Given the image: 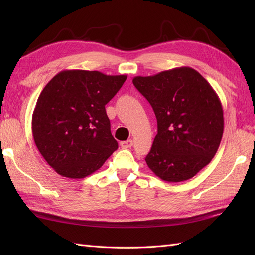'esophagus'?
Listing matches in <instances>:
<instances>
[{
  "label": "esophagus",
  "instance_id": "obj_1",
  "mask_svg": "<svg viewBox=\"0 0 255 255\" xmlns=\"http://www.w3.org/2000/svg\"><path fill=\"white\" fill-rule=\"evenodd\" d=\"M120 145L122 146L123 149H128V148H130V146L133 145V140L132 139H128L127 141H121Z\"/></svg>",
  "mask_w": 255,
  "mask_h": 255
}]
</instances>
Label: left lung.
Segmentation results:
<instances>
[{
    "label": "left lung",
    "instance_id": "8db88e82",
    "mask_svg": "<svg viewBox=\"0 0 255 255\" xmlns=\"http://www.w3.org/2000/svg\"><path fill=\"white\" fill-rule=\"evenodd\" d=\"M133 84L157 119L146 165L166 182L191 179L210 164L221 141L223 110L217 94L189 67L135 76Z\"/></svg>",
    "mask_w": 255,
    "mask_h": 255
}]
</instances>
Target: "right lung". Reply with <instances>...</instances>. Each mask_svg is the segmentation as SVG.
I'll use <instances>...</instances> for the list:
<instances>
[{
    "instance_id": "add662e5",
    "label": "right lung",
    "mask_w": 255,
    "mask_h": 255,
    "mask_svg": "<svg viewBox=\"0 0 255 255\" xmlns=\"http://www.w3.org/2000/svg\"><path fill=\"white\" fill-rule=\"evenodd\" d=\"M127 75L64 70L37 100L32 132L37 149L58 174L83 179L101 168L118 149L105 105Z\"/></svg>"
}]
</instances>
